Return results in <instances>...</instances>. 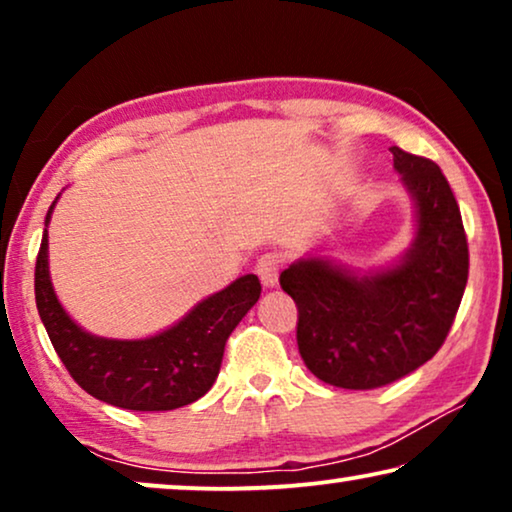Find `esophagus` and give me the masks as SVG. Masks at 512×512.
Here are the masks:
<instances>
[{
	"label": "esophagus",
	"instance_id": "esophagus-1",
	"mask_svg": "<svg viewBox=\"0 0 512 512\" xmlns=\"http://www.w3.org/2000/svg\"><path fill=\"white\" fill-rule=\"evenodd\" d=\"M282 256L275 254V251H268V254H263L258 258L256 263V275L261 277L263 286H277V279H279V270H282Z\"/></svg>",
	"mask_w": 512,
	"mask_h": 512
}]
</instances>
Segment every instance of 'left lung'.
<instances>
[{
	"instance_id": "left-lung-1",
	"label": "left lung",
	"mask_w": 512,
	"mask_h": 512,
	"mask_svg": "<svg viewBox=\"0 0 512 512\" xmlns=\"http://www.w3.org/2000/svg\"><path fill=\"white\" fill-rule=\"evenodd\" d=\"M389 151L417 207L408 254L361 277L324 258L279 275L298 305L305 366L340 389H377L424 366L443 347L468 282L464 221L445 174L429 158Z\"/></svg>"
}]
</instances>
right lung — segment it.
<instances>
[{
    "instance_id": "1",
    "label": "right lung",
    "mask_w": 512,
    "mask_h": 512,
    "mask_svg": "<svg viewBox=\"0 0 512 512\" xmlns=\"http://www.w3.org/2000/svg\"><path fill=\"white\" fill-rule=\"evenodd\" d=\"M55 202L46 214V226ZM34 296L55 352L83 391L123 410L158 412L184 408L212 389L230 333L256 305L261 282L256 275L235 279L195 305L179 324L151 338H97L76 326L55 296L44 230L34 268Z\"/></svg>"
}]
</instances>
